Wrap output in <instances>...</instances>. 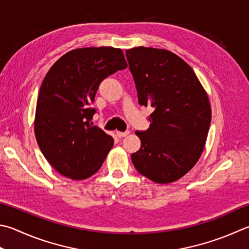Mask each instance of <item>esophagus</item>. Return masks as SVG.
Listing matches in <instances>:
<instances>
[{"label": "esophagus", "instance_id": "1", "mask_svg": "<svg viewBox=\"0 0 249 249\" xmlns=\"http://www.w3.org/2000/svg\"><path fill=\"white\" fill-rule=\"evenodd\" d=\"M130 132L129 131H124V132H120V131H118V132H117L116 134H117V137L118 138H124V137H126V135H128Z\"/></svg>", "mask_w": 249, "mask_h": 249}]
</instances>
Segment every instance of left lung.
<instances>
[{"instance_id":"left-lung-1","label":"left lung","mask_w":249,"mask_h":249,"mask_svg":"<svg viewBox=\"0 0 249 249\" xmlns=\"http://www.w3.org/2000/svg\"><path fill=\"white\" fill-rule=\"evenodd\" d=\"M139 104L154 109L149 128L135 131L141 148L135 169L156 183L189 172L200 157L212 121L208 96L194 70L167 50L139 46L125 51Z\"/></svg>"}]
</instances>
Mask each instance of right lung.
<instances>
[{"label": "right lung", "instance_id": "obj_1", "mask_svg": "<svg viewBox=\"0 0 249 249\" xmlns=\"http://www.w3.org/2000/svg\"><path fill=\"white\" fill-rule=\"evenodd\" d=\"M120 49L84 48L63 55L46 73L36 101L35 133L42 154L56 171L73 180L101 168L114 139L91 120L101 82L126 68Z\"/></svg>", "mask_w": 249, "mask_h": 249}]
</instances>
